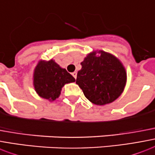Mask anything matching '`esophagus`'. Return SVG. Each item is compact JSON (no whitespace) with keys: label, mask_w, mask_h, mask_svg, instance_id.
Instances as JSON below:
<instances>
[{"label":"esophagus","mask_w":155,"mask_h":155,"mask_svg":"<svg viewBox=\"0 0 155 155\" xmlns=\"http://www.w3.org/2000/svg\"><path fill=\"white\" fill-rule=\"evenodd\" d=\"M71 75H72V76H73L75 79H76V77H77V71H74V72L71 73Z\"/></svg>","instance_id":"obj_1"}]
</instances>
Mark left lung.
I'll use <instances>...</instances> for the list:
<instances>
[{"instance_id":"8db88e82","label":"left lung","mask_w":155,"mask_h":155,"mask_svg":"<svg viewBox=\"0 0 155 155\" xmlns=\"http://www.w3.org/2000/svg\"><path fill=\"white\" fill-rule=\"evenodd\" d=\"M99 53L97 57L96 54ZM76 84L92 104L105 105L120 96L125 87L127 72L119 59L106 51H93L84 58Z\"/></svg>"}]
</instances>
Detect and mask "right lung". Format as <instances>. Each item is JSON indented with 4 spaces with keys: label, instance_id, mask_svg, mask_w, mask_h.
I'll list each match as a JSON object with an SVG mask.
<instances>
[{
    "label": "right lung",
    "instance_id": "right-lung-1",
    "mask_svg": "<svg viewBox=\"0 0 155 155\" xmlns=\"http://www.w3.org/2000/svg\"><path fill=\"white\" fill-rule=\"evenodd\" d=\"M75 78L61 68L53 60H41L33 73L35 91L41 97L53 101L60 95L64 84L75 82Z\"/></svg>",
    "mask_w": 155,
    "mask_h": 155
}]
</instances>
